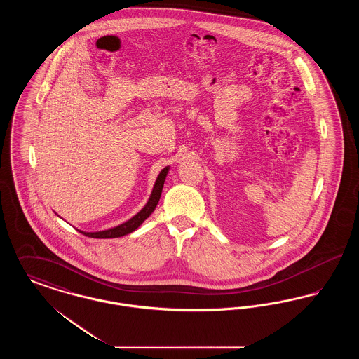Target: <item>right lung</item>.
<instances>
[{
	"label": "right lung",
	"mask_w": 359,
	"mask_h": 359,
	"mask_svg": "<svg viewBox=\"0 0 359 359\" xmlns=\"http://www.w3.org/2000/svg\"><path fill=\"white\" fill-rule=\"evenodd\" d=\"M168 170H170V167H165L163 171L160 172V175L157 176V180L154 183V187L152 189V194H151V198H149L148 203L145 205V207L140 212H137L133 218H130L129 221L122 223V224L117 226V227H113V229H109V230H103V231H97V233H86V231H81V230L79 231L82 234H85L86 237H91V238H118V237H123V236L130 234L132 231H135L136 229H138V226L154 212L156 205H157L158 201H160L161 191H163V187H164V182H165Z\"/></svg>",
	"instance_id": "1"
}]
</instances>
